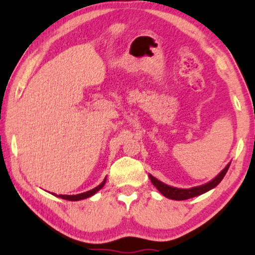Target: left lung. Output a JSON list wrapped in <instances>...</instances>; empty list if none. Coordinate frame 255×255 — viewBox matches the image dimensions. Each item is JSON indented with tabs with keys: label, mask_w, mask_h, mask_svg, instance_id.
<instances>
[{
	"label": "left lung",
	"mask_w": 255,
	"mask_h": 255,
	"mask_svg": "<svg viewBox=\"0 0 255 255\" xmlns=\"http://www.w3.org/2000/svg\"><path fill=\"white\" fill-rule=\"evenodd\" d=\"M230 163L228 164L225 168L222 170L219 174L216 176L213 180L210 181V182L203 184V186H198V187H193V188H188V189H182V188H175V187L168 186V184L160 182L159 180H157L156 177H153L152 175H150V180L151 182L153 183V186L162 193L163 195L169 199H172V200H186V199L189 198H194L198 197V195L204 194V193L209 192L210 189L215 188L217 184L223 180V177L227 174L228 169H229Z\"/></svg>",
	"instance_id": "8db88e82"
}]
</instances>
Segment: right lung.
Returning a JSON list of instances; mask_svg holds the SVG:
<instances>
[{
  "label": "right lung",
  "instance_id": "obj_1",
  "mask_svg": "<svg viewBox=\"0 0 255 255\" xmlns=\"http://www.w3.org/2000/svg\"><path fill=\"white\" fill-rule=\"evenodd\" d=\"M105 181H107V178H104L103 182L99 184V186L96 187V188L91 189V191H87V192H85V193H80V194H77V195H62V194H60V195H57V197L61 198V199H66V200H71V201L83 200V199H86V198L92 197V195L96 194V193H97V192L99 191V189L103 188L104 184H105Z\"/></svg>",
  "mask_w": 255,
  "mask_h": 255
}]
</instances>
